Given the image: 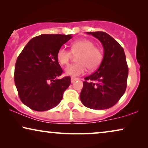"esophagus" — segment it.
Wrapping results in <instances>:
<instances>
[{
  "label": "esophagus",
  "mask_w": 148,
  "mask_h": 148,
  "mask_svg": "<svg viewBox=\"0 0 148 148\" xmlns=\"http://www.w3.org/2000/svg\"><path fill=\"white\" fill-rule=\"evenodd\" d=\"M79 79L78 78H76V77H72L71 78V83H73L75 82L76 80H78Z\"/></svg>",
  "instance_id": "1"
}]
</instances>
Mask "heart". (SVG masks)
I'll return each mask as SVG.
<instances>
[{"label":"heart","instance_id":"heart-1","mask_svg":"<svg viewBox=\"0 0 148 148\" xmlns=\"http://www.w3.org/2000/svg\"><path fill=\"white\" fill-rule=\"evenodd\" d=\"M77 56V63L71 64L66 68V75L77 77L86 73L87 68L90 71L96 69L102 61L103 51L96 47L94 42L88 39L77 40L71 44V51L61 47L56 54V58L62 65H66L72 58V54Z\"/></svg>","mask_w":148,"mask_h":148}]
</instances>
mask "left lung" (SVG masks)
<instances>
[{
	"label": "left lung",
	"mask_w": 148,
	"mask_h": 148,
	"mask_svg": "<svg viewBox=\"0 0 148 148\" xmlns=\"http://www.w3.org/2000/svg\"><path fill=\"white\" fill-rule=\"evenodd\" d=\"M98 38L104 48V58L96 71L85 77L80 100L85 106L104 110L116 104L125 94L129 69L124 50L104 32H87Z\"/></svg>",
	"instance_id": "left-lung-1"
}]
</instances>
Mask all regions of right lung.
<instances>
[{"mask_svg": "<svg viewBox=\"0 0 148 148\" xmlns=\"http://www.w3.org/2000/svg\"><path fill=\"white\" fill-rule=\"evenodd\" d=\"M71 35L42 34L30 40L17 57L15 80L20 100L29 108L46 111L57 106L71 84L56 58L58 49Z\"/></svg>", "mask_w": 148, "mask_h": 148, "instance_id": "1", "label": "right lung"}]
</instances>
